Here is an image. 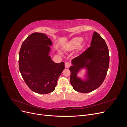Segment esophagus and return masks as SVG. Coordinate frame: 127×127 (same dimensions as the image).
I'll return each instance as SVG.
<instances>
[{"instance_id": "34e87169", "label": "esophagus", "mask_w": 127, "mask_h": 127, "mask_svg": "<svg viewBox=\"0 0 127 127\" xmlns=\"http://www.w3.org/2000/svg\"><path fill=\"white\" fill-rule=\"evenodd\" d=\"M70 64L68 62H66V63H65V67H66V68H68L70 66Z\"/></svg>"}]
</instances>
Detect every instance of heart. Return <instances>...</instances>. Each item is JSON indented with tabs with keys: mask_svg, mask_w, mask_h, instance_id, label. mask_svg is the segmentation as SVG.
<instances>
[{
	"mask_svg": "<svg viewBox=\"0 0 127 127\" xmlns=\"http://www.w3.org/2000/svg\"><path fill=\"white\" fill-rule=\"evenodd\" d=\"M83 41V39L81 37H75L70 41L69 43H68L67 49L68 50L75 49L79 47Z\"/></svg>",
	"mask_w": 127,
	"mask_h": 127,
	"instance_id": "heart-1",
	"label": "heart"
}]
</instances>
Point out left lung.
Here are the masks:
<instances>
[{
	"instance_id": "1",
	"label": "left lung",
	"mask_w": 127,
	"mask_h": 127,
	"mask_svg": "<svg viewBox=\"0 0 127 127\" xmlns=\"http://www.w3.org/2000/svg\"><path fill=\"white\" fill-rule=\"evenodd\" d=\"M88 59L90 61L87 65L90 79L84 82L76 77V74L79 69L86 65ZM109 61V49L105 40L98 33L94 32L90 47L72 60L73 66L69 69L70 83L73 88L80 93H86L99 87L105 78Z\"/></svg>"
}]
</instances>
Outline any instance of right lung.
I'll list each match as a JSON object with an SVG mask.
<instances>
[{"label":"right lung","mask_w":127,"mask_h":127,"mask_svg":"<svg viewBox=\"0 0 127 127\" xmlns=\"http://www.w3.org/2000/svg\"><path fill=\"white\" fill-rule=\"evenodd\" d=\"M50 39L44 34L33 33L23 42L18 64L25 83L32 91L45 94L55 90L57 80L64 69V62L55 63L48 56Z\"/></svg>","instance_id":"1"}]
</instances>
